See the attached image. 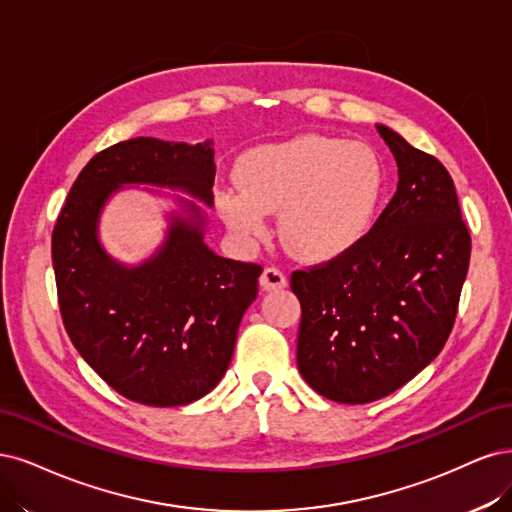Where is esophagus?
Returning <instances> with one entry per match:
<instances>
[{
	"label": "esophagus",
	"instance_id": "34e87169",
	"mask_svg": "<svg viewBox=\"0 0 512 512\" xmlns=\"http://www.w3.org/2000/svg\"><path fill=\"white\" fill-rule=\"evenodd\" d=\"M259 283H261V287H263V289H268V291L283 289V287H287V276H285V272L280 270V268L270 266V268L263 270Z\"/></svg>",
	"mask_w": 512,
	"mask_h": 512
}]
</instances>
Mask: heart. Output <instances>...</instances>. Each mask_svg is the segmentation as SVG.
I'll return each mask as SVG.
<instances>
[{
    "label": "heart",
    "mask_w": 512,
    "mask_h": 512,
    "mask_svg": "<svg viewBox=\"0 0 512 512\" xmlns=\"http://www.w3.org/2000/svg\"><path fill=\"white\" fill-rule=\"evenodd\" d=\"M240 185L219 193L229 227L246 236L266 229L280 210V234L291 251L329 257L366 236L385 191V170L370 146L300 136L259 146L238 168Z\"/></svg>",
    "instance_id": "obj_1"
}]
</instances>
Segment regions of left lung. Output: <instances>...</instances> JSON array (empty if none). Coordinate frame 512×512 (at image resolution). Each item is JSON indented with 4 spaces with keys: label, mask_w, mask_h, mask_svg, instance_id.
<instances>
[{
    "label": "left lung",
    "mask_w": 512,
    "mask_h": 512,
    "mask_svg": "<svg viewBox=\"0 0 512 512\" xmlns=\"http://www.w3.org/2000/svg\"><path fill=\"white\" fill-rule=\"evenodd\" d=\"M376 129L398 163V191L359 242L291 274L302 304L300 374L340 404L381 400L436 359L470 263L447 168L389 127Z\"/></svg>",
    "instance_id": "8db88e82"
}]
</instances>
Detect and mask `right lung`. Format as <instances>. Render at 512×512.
<instances>
[{
	"mask_svg": "<svg viewBox=\"0 0 512 512\" xmlns=\"http://www.w3.org/2000/svg\"><path fill=\"white\" fill-rule=\"evenodd\" d=\"M214 172L210 142L112 144L82 168L57 217L53 268L65 332L127 400L183 406L217 387L263 268L214 255L191 202L189 217H174L157 255L138 268L106 255L97 219L110 193L129 183L185 189L212 206Z\"/></svg>",
	"mask_w": 512,
	"mask_h": 512,
	"instance_id": "add662e5",
	"label": "right lung"
}]
</instances>
